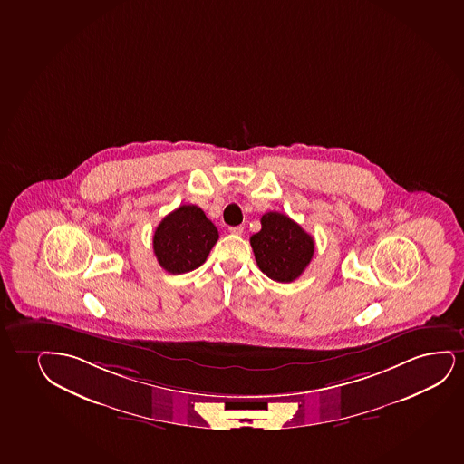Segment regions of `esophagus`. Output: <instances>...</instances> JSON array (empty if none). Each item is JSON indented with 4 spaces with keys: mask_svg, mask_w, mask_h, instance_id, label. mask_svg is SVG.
<instances>
[{
    "mask_svg": "<svg viewBox=\"0 0 464 464\" xmlns=\"http://www.w3.org/2000/svg\"><path fill=\"white\" fill-rule=\"evenodd\" d=\"M243 230H245L243 226H234V227H229L230 234L234 235H241L243 234Z\"/></svg>",
    "mask_w": 464,
    "mask_h": 464,
    "instance_id": "1",
    "label": "esophagus"
}]
</instances>
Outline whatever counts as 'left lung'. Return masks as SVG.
I'll return each instance as SVG.
<instances>
[{
  "label": "left lung",
  "mask_w": 464,
  "mask_h": 464,
  "mask_svg": "<svg viewBox=\"0 0 464 464\" xmlns=\"http://www.w3.org/2000/svg\"><path fill=\"white\" fill-rule=\"evenodd\" d=\"M262 229L251 237L256 262L266 276L276 282H294L311 264L315 243L298 223L279 211H268Z\"/></svg>",
  "instance_id": "obj_1"
}]
</instances>
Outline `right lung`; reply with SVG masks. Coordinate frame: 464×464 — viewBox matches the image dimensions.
Here are the masks:
<instances>
[{"instance_id": "right-lung-1", "label": "right lung", "mask_w": 464, "mask_h": 464, "mask_svg": "<svg viewBox=\"0 0 464 464\" xmlns=\"http://www.w3.org/2000/svg\"><path fill=\"white\" fill-rule=\"evenodd\" d=\"M219 234L198 206H180L161 219L153 234V253L161 268L183 275L206 262Z\"/></svg>"}]
</instances>
